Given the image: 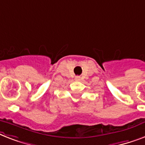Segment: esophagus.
<instances>
[{"instance_id": "obj_1", "label": "esophagus", "mask_w": 145, "mask_h": 145, "mask_svg": "<svg viewBox=\"0 0 145 145\" xmlns=\"http://www.w3.org/2000/svg\"><path fill=\"white\" fill-rule=\"evenodd\" d=\"M75 80H80V76H76V77H75Z\"/></svg>"}]
</instances>
